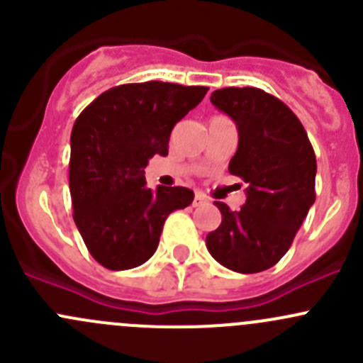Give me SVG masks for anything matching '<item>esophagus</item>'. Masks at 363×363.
<instances>
[{"instance_id": "esophagus-1", "label": "esophagus", "mask_w": 363, "mask_h": 363, "mask_svg": "<svg viewBox=\"0 0 363 363\" xmlns=\"http://www.w3.org/2000/svg\"><path fill=\"white\" fill-rule=\"evenodd\" d=\"M205 203V196L202 193H196L195 195V200H193V207H200V205Z\"/></svg>"}]
</instances>
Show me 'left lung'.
Instances as JSON below:
<instances>
[{"label": "left lung", "mask_w": 363, "mask_h": 363, "mask_svg": "<svg viewBox=\"0 0 363 363\" xmlns=\"http://www.w3.org/2000/svg\"><path fill=\"white\" fill-rule=\"evenodd\" d=\"M212 105L239 130L232 175L247 182L240 211H221V225L207 235V250L226 269L255 274L276 265L290 250L316 200V156L298 117L279 98L258 87H223Z\"/></svg>", "instance_id": "left-lung-1"}]
</instances>
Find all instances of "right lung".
Masks as SVG:
<instances>
[{"label": "right lung", "instance_id": "right-lung-1", "mask_svg": "<svg viewBox=\"0 0 363 363\" xmlns=\"http://www.w3.org/2000/svg\"><path fill=\"white\" fill-rule=\"evenodd\" d=\"M207 91L160 80L123 84L101 93L77 117L69 138L73 221L105 269L147 262L168 214L195 199L182 186L152 191L144 168L152 156L168 155L174 126Z\"/></svg>", "mask_w": 363, "mask_h": 363}]
</instances>
